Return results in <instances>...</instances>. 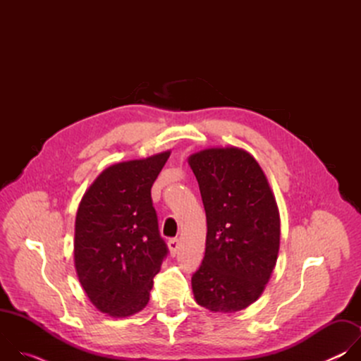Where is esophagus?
<instances>
[{
    "instance_id": "obj_1",
    "label": "esophagus",
    "mask_w": 361,
    "mask_h": 361,
    "mask_svg": "<svg viewBox=\"0 0 361 361\" xmlns=\"http://www.w3.org/2000/svg\"><path fill=\"white\" fill-rule=\"evenodd\" d=\"M180 240L178 238H171L170 241H169V248H170V252H171V255H176L177 252H178V248H180Z\"/></svg>"
}]
</instances>
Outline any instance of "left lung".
<instances>
[{"label":"left lung","mask_w":361,"mask_h":361,"mask_svg":"<svg viewBox=\"0 0 361 361\" xmlns=\"http://www.w3.org/2000/svg\"><path fill=\"white\" fill-rule=\"evenodd\" d=\"M207 237L200 269L191 277L195 302L213 313L244 310L262 295L280 248V213L264 171L238 147L191 154Z\"/></svg>","instance_id":"obj_1"}]
</instances>
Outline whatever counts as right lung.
<instances>
[{
    "label": "right lung",
    "instance_id": "1",
    "mask_svg": "<svg viewBox=\"0 0 361 361\" xmlns=\"http://www.w3.org/2000/svg\"><path fill=\"white\" fill-rule=\"evenodd\" d=\"M171 151L110 166L82 195L75 216L74 266L95 308L116 319L147 305L169 250L151 187Z\"/></svg>",
    "mask_w": 361,
    "mask_h": 361
}]
</instances>
